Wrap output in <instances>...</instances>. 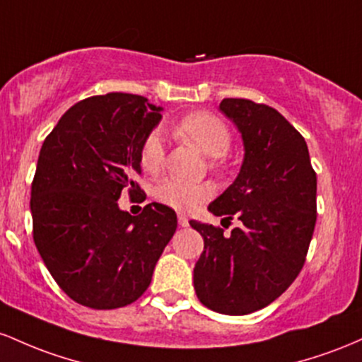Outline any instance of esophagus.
<instances>
[{
    "mask_svg": "<svg viewBox=\"0 0 362 362\" xmlns=\"http://www.w3.org/2000/svg\"><path fill=\"white\" fill-rule=\"evenodd\" d=\"M177 222H180L181 227H188V218H186V215H177Z\"/></svg>",
    "mask_w": 362,
    "mask_h": 362,
    "instance_id": "esophagus-1",
    "label": "esophagus"
}]
</instances>
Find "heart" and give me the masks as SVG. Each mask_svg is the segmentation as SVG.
<instances>
[{
  "mask_svg": "<svg viewBox=\"0 0 362 362\" xmlns=\"http://www.w3.org/2000/svg\"><path fill=\"white\" fill-rule=\"evenodd\" d=\"M173 135L182 141H188L197 147L203 156L210 157L214 165H218V159L229 152L233 136L229 128L221 117L212 112L197 111L185 116L174 124ZM164 145L159 133H150L140 148L141 169L148 174L159 173L164 165ZM214 189L205 182H188L180 180H164L153 188V197L170 209L188 212L197 209L203 202L212 197Z\"/></svg>",
  "mask_w": 362,
  "mask_h": 362,
  "instance_id": "1",
  "label": "heart"
}]
</instances>
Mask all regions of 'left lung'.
<instances>
[{
  "label": "left lung",
  "instance_id": "left-lung-1",
  "mask_svg": "<svg viewBox=\"0 0 362 362\" xmlns=\"http://www.w3.org/2000/svg\"><path fill=\"white\" fill-rule=\"evenodd\" d=\"M218 107L241 133L245 159L209 210L229 221L235 215L241 227L226 235L189 221L205 243L193 284L203 306L250 315L275 301L303 269L316 224V173L303 135L274 107L247 99H224Z\"/></svg>",
  "mask_w": 362,
  "mask_h": 362
}]
</instances>
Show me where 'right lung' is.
Here are the masks:
<instances>
[{
  "label": "right lung",
  "mask_w": 362,
  "mask_h": 362,
  "mask_svg": "<svg viewBox=\"0 0 362 362\" xmlns=\"http://www.w3.org/2000/svg\"><path fill=\"white\" fill-rule=\"evenodd\" d=\"M160 111L133 93L88 97L61 116L40 148L30 193L34 243L52 279L82 306L136 301L176 233V212L162 203L140 215L117 206L123 189L141 193L140 148Z\"/></svg>",
  "instance_id": "obj_1"
}]
</instances>
